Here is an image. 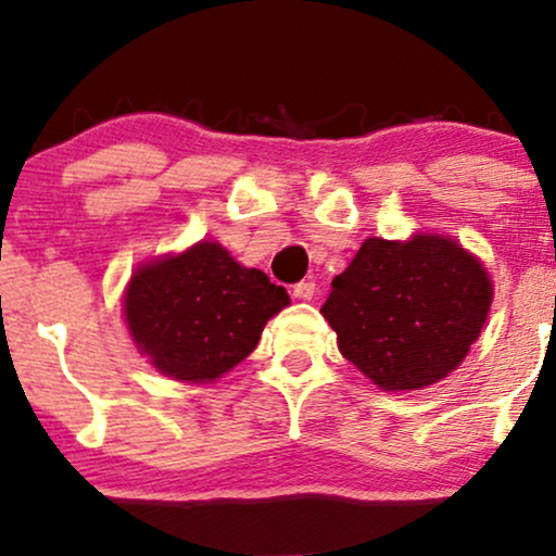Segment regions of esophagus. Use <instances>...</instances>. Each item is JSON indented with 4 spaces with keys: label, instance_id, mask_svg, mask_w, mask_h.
Returning <instances> with one entry per match:
<instances>
[{
    "label": "esophagus",
    "instance_id": "1",
    "mask_svg": "<svg viewBox=\"0 0 556 556\" xmlns=\"http://www.w3.org/2000/svg\"><path fill=\"white\" fill-rule=\"evenodd\" d=\"M315 290H318V287H315L313 279H302V282H298V285L292 287V294L298 300H313Z\"/></svg>",
    "mask_w": 556,
    "mask_h": 556
}]
</instances>
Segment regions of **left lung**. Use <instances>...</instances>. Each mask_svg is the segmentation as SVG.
Segmentation results:
<instances>
[{
	"label": "left lung",
	"instance_id": "8db88e82",
	"mask_svg": "<svg viewBox=\"0 0 556 556\" xmlns=\"http://www.w3.org/2000/svg\"><path fill=\"white\" fill-rule=\"evenodd\" d=\"M493 282L454 238H367L320 307L339 351L390 392L420 390L459 367L480 336Z\"/></svg>",
	"mask_w": 556,
	"mask_h": 556
}]
</instances>
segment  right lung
<instances>
[{"instance_id":"1","label":"right lung","mask_w":556,"mask_h":556,"mask_svg":"<svg viewBox=\"0 0 556 556\" xmlns=\"http://www.w3.org/2000/svg\"><path fill=\"white\" fill-rule=\"evenodd\" d=\"M290 305L285 287L245 269L215 241L140 264L123 313L140 354L179 382H215L256 349L266 320Z\"/></svg>"}]
</instances>
